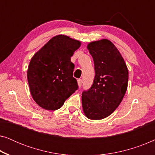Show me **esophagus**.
I'll use <instances>...</instances> for the list:
<instances>
[{
    "label": "esophagus",
    "mask_w": 155,
    "mask_h": 155,
    "mask_svg": "<svg viewBox=\"0 0 155 155\" xmlns=\"http://www.w3.org/2000/svg\"><path fill=\"white\" fill-rule=\"evenodd\" d=\"M78 86L81 87L82 86V80L81 79H78Z\"/></svg>",
    "instance_id": "1"
}]
</instances>
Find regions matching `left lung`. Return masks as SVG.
Here are the masks:
<instances>
[{
  "mask_svg": "<svg viewBox=\"0 0 155 155\" xmlns=\"http://www.w3.org/2000/svg\"><path fill=\"white\" fill-rule=\"evenodd\" d=\"M92 56L95 76L92 85L82 93V109L92 120L107 118L121 102L127 90L128 71L121 54L108 39L87 45Z\"/></svg>",
  "mask_w": 155,
  "mask_h": 155,
  "instance_id": "left-lung-1",
  "label": "left lung"
}]
</instances>
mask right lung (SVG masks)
I'll return each instance as SVG.
<instances>
[{"label": "right lung", "mask_w": 155, "mask_h": 155, "mask_svg": "<svg viewBox=\"0 0 155 155\" xmlns=\"http://www.w3.org/2000/svg\"><path fill=\"white\" fill-rule=\"evenodd\" d=\"M80 45V41L57 35L31 58L27 80L32 98L39 107L51 111L60 109L78 89L71 57Z\"/></svg>", "instance_id": "obj_1"}]
</instances>
